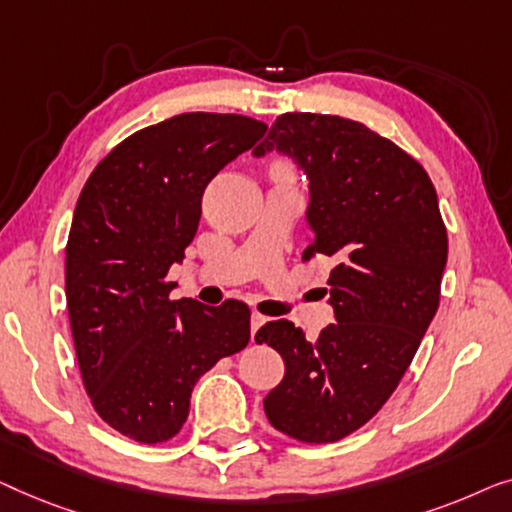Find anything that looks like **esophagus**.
Segmentation results:
<instances>
[{"mask_svg":"<svg viewBox=\"0 0 512 512\" xmlns=\"http://www.w3.org/2000/svg\"><path fill=\"white\" fill-rule=\"evenodd\" d=\"M266 322V318L262 313H257V311H253V315H250V331H253V341H255V334H257V329L262 327Z\"/></svg>","mask_w":512,"mask_h":512,"instance_id":"1","label":"esophagus"}]
</instances>
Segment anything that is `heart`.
<instances>
[{"instance_id": "b5f03b06", "label": "heart", "mask_w": 512, "mask_h": 512, "mask_svg": "<svg viewBox=\"0 0 512 512\" xmlns=\"http://www.w3.org/2000/svg\"><path fill=\"white\" fill-rule=\"evenodd\" d=\"M271 171H276V174H292V169H290V164L287 162H276L271 167Z\"/></svg>"}]
</instances>
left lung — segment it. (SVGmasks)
I'll return each instance as SVG.
<instances>
[{
	"label": "left lung",
	"instance_id": "left-lung-1",
	"mask_svg": "<svg viewBox=\"0 0 512 512\" xmlns=\"http://www.w3.org/2000/svg\"><path fill=\"white\" fill-rule=\"evenodd\" d=\"M271 148L311 181L315 239L301 259H336L327 283L338 322L315 341L290 320L259 327L255 341L285 362L264 413L294 441L334 443L385 406L413 362L441 301L448 232L422 164L362 122L283 113L255 155Z\"/></svg>",
	"mask_w": 512,
	"mask_h": 512
}]
</instances>
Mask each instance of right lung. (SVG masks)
Returning a JSON list of instances; mask_svg holds the SVG:
<instances>
[{"label": "right lung", "instance_id": "right-lung-1", "mask_svg": "<svg viewBox=\"0 0 512 512\" xmlns=\"http://www.w3.org/2000/svg\"><path fill=\"white\" fill-rule=\"evenodd\" d=\"M262 120L183 113L120 141L92 169L67 239V311L97 415L136 443L183 429L197 380L250 341V308L171 299L169 266L197 234L201 197L253 148Z\"/></svg>", "mask_w": 512, "mask_h": 512}]
</instances>
